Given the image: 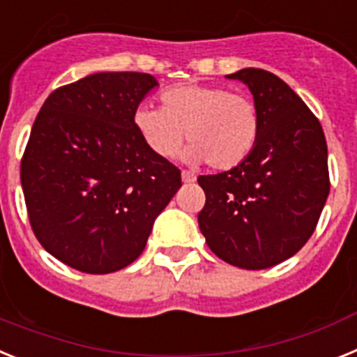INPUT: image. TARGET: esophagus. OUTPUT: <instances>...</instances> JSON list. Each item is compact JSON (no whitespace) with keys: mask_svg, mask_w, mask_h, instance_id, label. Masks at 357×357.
Listing matches in <instances>:
<instances>
[{"mask_svg":"<svg viewBox=\"0 0 357 357\" xmlns=\"http://www.w3.org/2000/svg\"><path fill=\"white\" fill-rule=\"evenodd\" d=\"M181 179H183V183H194L196 181V174H194V172H190V170H183Z\"/></svg>","mask_w":357,"mask_h":357,"instance_id":"obj_1","label":"esophagus"}]
</instances>
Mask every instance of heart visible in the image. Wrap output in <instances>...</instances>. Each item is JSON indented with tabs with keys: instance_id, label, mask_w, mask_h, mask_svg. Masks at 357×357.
<instances>
[{
	"instance_id": "heart-1",
	"label": "heart",
	"mask_w": 357,
	"mask_h": 357,
	"mask_svg": "<svg viewBox=\"0 0 357 357\" xmlns=\"http://www.w3.org/2000/svg\"><path fill=\"white\" fill-rule=\"evenodd\" d=\"M161 107L142 104L132 126L144 144L160 158L183 153L188 163L208 161L215 170L238 167L253 153L260 135V116L252 98L219 86L179 84L161 93Z\"/></svg>"
}]
</instances>
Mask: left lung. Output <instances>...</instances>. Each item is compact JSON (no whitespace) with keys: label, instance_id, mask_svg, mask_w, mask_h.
Here are the masks:
<instances>
[{"label":"left lung","instance_id":"8db88e82","mask_svg":"<svg viewBox=\"0 0 357 357\" xmlns=\"http://www.w3.org/2000/svg\"><path fill=\"white\" fill-rule=\"evenodd\" d=\"M228 79L250 88L260 116L253 153L235 169L199 176L201 234L219 259L266 269L300 252L328 196L327 142L302 98L282 79L244 68Z\"/></svg>","mask_w":357,"mask_h":357}]
</instances>
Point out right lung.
<instances>
[{
    "instance_id": "1",
    "label": "right lung",
    "mask_w": 357,
    "mask_h": 357,
    "mask_svg": "<svg viewBox=\"0 0 357 357\" xmlns=\"http://www.w3.org/2000/svg\"><path fill=\"white\" fill-rule=\"evenodd\" d=\"M158 80L105 71L55 89L33 122L21 185L30 225L50 255L91 275L144 252L181 172L144 144L132 113Z\"/></svg>"
}]
</instances>
